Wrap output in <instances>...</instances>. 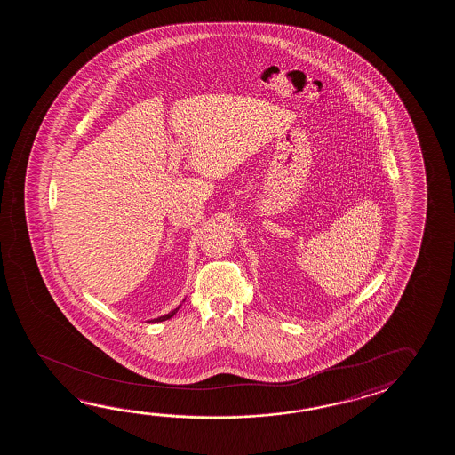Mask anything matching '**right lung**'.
Wrapping results in <instances>:
<instances>
[{"mask_svg": "<svg viewBox=\"0 0 455 455\" xmlns=\"http://www.w3.org/2000/svg\"><path fill=\"white\" fill-rule=\"evenodd\" d=\"M177 310H179V307H177L175 310H172V312H169L167 315H163V317H159V319L151 320V322H163V320L171 319V317H174V314L177 312Z\"/></svg>", "mask_w": 455, "mask_h": 455, "instance_id": "add662e5", "label": "right lung"}]
</instances>
